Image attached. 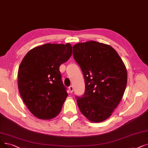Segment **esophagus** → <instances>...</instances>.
<instances>
[{
    "label": "esophagus",
    "instance_id": "34e87169",
    "mask_svg": "<svg viewBox=\"0 0 148 148\" xmlns=\"http://www.w3.org/2000/svg\"><path fill=\"white\" fill-rule=\"evenodd\" d=\"M69 91H70V92H73V86H70L69 87Z\"/></svg>",
    "mask_w": 148,
    "mask_h": 148
}]
</instances>
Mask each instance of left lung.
Listing matches in <instances>:
<instances>
[{
  "label": "left lung",
  "mask_w": 148,
  "mask_h": 148,
  "mask_svg": "<svg viewBox=\"0 0 148 148\" xmlns=\"http://www.w3.org/2000/svg\"><path fill=\"white\" fill-rule=\"evenodd\" d=\"M73 48L85 82L84 95L77 97L79 110L90 121H103L123 97L127 79L126 66L109 45L89 41L77 43Z\"/></svg>",
  "instance_id": "8db88e82"
}]
</instances>
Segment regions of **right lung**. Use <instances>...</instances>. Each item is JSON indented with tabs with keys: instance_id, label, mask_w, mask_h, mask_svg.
Here are the masks:
<instances>
[{
	"instance_id": "obj_1",
	"label": "right lung",
	"mask_w": 148,
	"mask_h": 148,
	"mask_svg": "<svg viewBox=\"0 0 148 148\" xmlns=\"http://www.w3.org/2000/svg\"><path fill=\"white\" fill-rule=\"evenodd\" d=\"M72 55L70 43H46L29 51L18 71V89L31 113L42 120L56 117L68 94L59 67Z\"/></svg>"
}]
</instances>
